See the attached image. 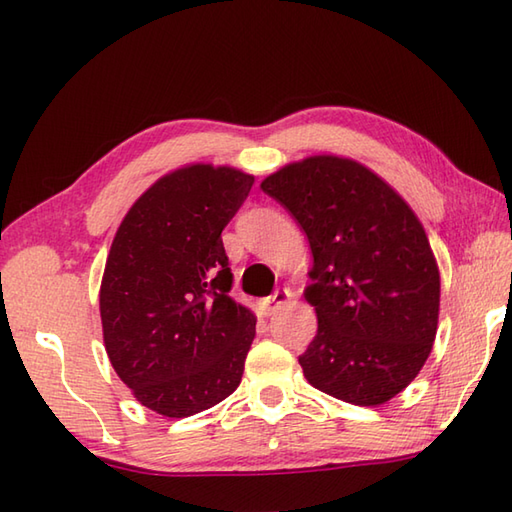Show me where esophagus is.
<instances>
[{
  "label": "esophagus",
  "instance_id": "obj_1",
  "mask_svg": "<svg viewBox=\"0 0 512 512\" xmlns=\"http://www.w3.org/2000/svg\"><path fill=\"white\" fill-rule=\"evenodd\" d=\"M288 301H290V290H286V288L275 290L273 295L262 301V310H264V314H275L279 308H284Z\"/></svg>",
  "mask_w": 512,
  "mask_h": 512
}]
</instances>
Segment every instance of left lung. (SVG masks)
Masks as SVG:
<instances>
[{"label":"left lung","instance_id":"left-lung-1","mask_svg":"<svg viewBox=\"0 0 512 512\" xmlns=\"http://www.w3.org/2000/svg\"><path fill=\"white\" fill-rule=\"evenodd\" d=\"M308 235L319 330L299 356L312 387L361 407L400 394L431 354L440 270L411 206L361 162L310 156L262 182Z\"/></svg>","mask_w":512,"mask_h":512}]
</instances>
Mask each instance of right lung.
Masks as SVG:
<instances>
[{
  "instance_id": "obj_1",
  "label": "right lung",
  "mask_w": 512,
  "mask_h": 512,
  "mask_svg": "<svg viewBox=\"0 0 512 512\" xmlns=\"http://www.w3.org/2000/svg\"><path fill=\"white\" fill-rule=\"evenodd\" d=\"M255 178L204 162L156 180L114 235L101 281L105 352L147 409L189 418L242 383L255 314L228 292L224 226Z\"/></svg>"
}]
</instances>
